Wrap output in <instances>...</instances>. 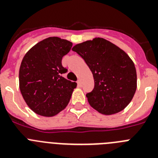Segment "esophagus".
Wrapping results in <instances>:
<instances>
[{
	"mask_svg": "<svg viewBox=\"0 0 158 158\" xmlns=\"http://www.w3.org/2000/svg\"><path fill=\"white\" fill-rule=\"evenodd\" d=\"M77 86H78V87H81V85H82L81 81L78 80L77 81Z\"/></svg>",
	"mask_w": 158,
	"mask_h": 158,
	"instance_id": "1",
	"label": "esophagus"
}]
</instances>
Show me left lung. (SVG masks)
Returning a JSON list of instances; mask_svg holds the SVG:
<instances>
[{"instance_id": "1", "label": "left lung", "mask_w": 158, "mask_h": 158, "mask_svg": "<svg viewBox=\"0 0 158 158\" xmlns=\"http://www.w3.org/2000/svg\"><path fill=\"white\" fill-rule=\"evenodd\" d=\"M72 50L93 73L94 89L86 94L90 106L105 115L123 111L137 89L136 69L129 55L103 38L78 43Z\"/></svg>"}]
</instances>
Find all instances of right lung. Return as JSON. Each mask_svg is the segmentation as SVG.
<instances>
[{
  "instance_id": "1",
  "label": "right lung",
  "mask_w": 158,
  "mask_h": 158,
  "mask_svg": "<svg viewBox=\"0 0 158 158\" xmlns=\"http://www.w3.org/2000/svg\"><path fill=\"white\" fill-rule=\"evenodd\" d=\"M73 43L58 37L39 42L26 53L19 71V85L23 100L37 115L52 117L66 107L76 82L62 77L67 69L62 57Z\"/></svg>"
}]
</instances>
